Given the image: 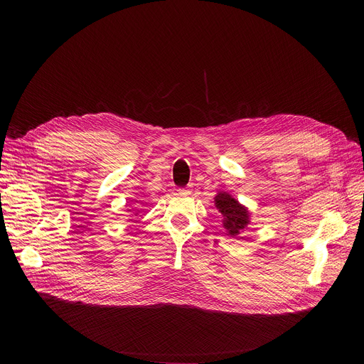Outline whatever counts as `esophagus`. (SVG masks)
<instances>
[{
    "label": "esophagus",
    "instance_id": "obj_1",
    "mask_svg": "<svg viewBox=\"0 0 364 364\" xmlns=\"http://www.w3.org/2000/svg\"><path fill=\"white\" fill-rule=\"evenodd\" d=\"M178 192H180L181 195H188V193H192V187L188 186V187H186V188H180Z\"/></svg>",
    "mask_w": 364,
    "mask_h": 364
}]
</instances>
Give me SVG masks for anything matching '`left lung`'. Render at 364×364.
<instances>
[{
    "instance_id": "8db88e82",
    "label": "left lung",
    "mask_w": 364,
    "mask_h": 364,
    "mask_svg": "<svg viewBox=\"0 0 364 364\" xmlns=\"http://www.w3.org/2000/svg\"><path fill=\"white\" fill-rule=\"evenodd\" d=\"M214 202L223 217V227L225 228V233L228 236L236 237L250 225L251 213L230 193L218 192L214 198Z\"/></svg>"
}]
</instances>
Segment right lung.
<instances>
[{
  "label": "right lung",
  "instance_id": "1",
  "mask_svg": "<svg viewBox=\"0 0 364 364\" xmlns=\"http://www.w3.org/2000/svg\"><path fill=\"white\" fill-rule=\"evenodd\" d=\"M136 203H137V200H136ZM128 211H137V208H134V206H131V209H128ZM134 215H137V213H134Z\"/></svg>",
  "mask_w": 364,
  "mask_h": 364
}]
</instances>
